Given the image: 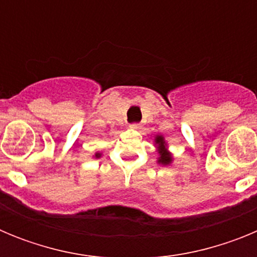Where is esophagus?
<instances>
[{"instance_id":"obj_1","label":"esophagus","mask_w":257,"mask_h":257,"mask_svg":"<svg viewBox=\"0 0 257 257\" xmlns=\"http://www.w3.org/2000/svg\"><path fill=\"white\" fill-rule=\"evenodd\" d=\"M130 127H131V128H134V130H139L140 124L139 123H133Z\"/></svg>"}]
</instances>
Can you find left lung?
Here are the masks:
<instances>
[{
  "mask_svg": "<svg viewBox=\"0 0 257 257\" xmlns=\"http://www.w3.org/2000/svg\"><path fill=\"white\" fill-rule=\"evenodd\" d=\"M154 144L157 145V153H158L157 162L163 166L171 165L174 158H172V154L167 149V143H166L165 138L162 135H157L156 139H154Z\"/></svg>",
  "mask_w": 257,
  "mask_h": 257,
  "instance_id": "1",
  "label": "left lung"
}]
</instances>
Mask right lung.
<instances>
[{
	"instance_id": "obj_1",
	"label": "right lung",
	"mask_w": 257,
	"mask_h": 257,
	"mask_svg": "<svg viewBox=\"0 0 257 257\" xmlns=\"http://www.w3.org/2000/svg\"><path fill=\"white\" fill-rule=\"evenodd\" d=\"M95 158H100L101 157V153H99V152H97V153H95Z\"/></svg>"
}]
</instances>
